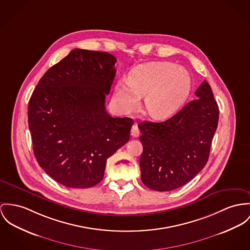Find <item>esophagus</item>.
<instances>
[{
    "label": "esophagus",
    "instance_id": "1",
    "mask_svg": "<svg viewBox=\"0 0 250 250\" xmlns=\"http://www.w3.org/2000/svg\"><path fill=\"white\" fill-rule=\"evenodd\" d=\"M130 134H131L132 137H134V138L139 137L140 134H141L140 129H139V127H138L137 124H134V125H133V126H132V128H131V131H130Z\"/></svg>",
    "mask_w": 250,
    "mask_h": 250
}]
</instances>
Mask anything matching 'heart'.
Listing matches in <instances>:
<instances>
[{"label":"heart","instance_id":"obj_1","mask_svg":"<svg viewBox=\"0 0 250 250\" xmlns=\"http://www.w3.org/2000/svg\"><path fill=\"white\" fill-rule=\"evenodd\" d=\"M191 77L172 62H148L136 66L128 81L120 80L114 99L125 112L135 111L145 96L147 113L157 119L175 114L186 103L191 90Z\"/></svg>","mask_w":250,"mask_h":250}]
</instances>
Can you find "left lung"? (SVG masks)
Masks as SVG:
<instances>
[{"mask_svg":"<svg viewBox=\"0 0 250 250\" xmlns=\"http://www.w3.org/2000/svg\"><path fill=\"white\" fill-rule=\"evenodd\" d=\"M198 99L162 123L138 125L144 150L141 179L156 191H171L191 181L208 163L218 126L219 107L207 81L197 88Z\"/></svg>","mask_w":250,"mask_h":250,"instance_id":"left-lung-1","label":"left lung"}]
</instances>
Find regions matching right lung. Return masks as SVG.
I'll return each mask as SVG.
<instances>
[{"mask_svg":"<svg viewBox=\"0 0 250 250\" xmlns=\"http://www.w3.org/2000/svg\"><path fill=\"white\" fill-rule=\"evenodd\" d=\"M116 62L107 52L73 49L44 73L30 97L34 155L66 188L96 186L107 159L129 141L133 120L113 118L104 105Z\"/></svg>","mask_w":250,"mask_h":250,"instance_id":"add662e5","label":"right lung"}]
</instances>
